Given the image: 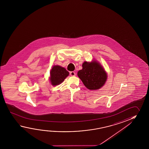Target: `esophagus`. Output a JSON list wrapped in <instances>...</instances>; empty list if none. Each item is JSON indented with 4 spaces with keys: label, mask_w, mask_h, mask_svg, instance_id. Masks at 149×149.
Returning a JSON list of instances; mask_svg holds the SVG:
<instances>
[{
    "label": "esophagus",
    "mask_w": 149,
    "mask_h": 149,
    "mask_svg": "<svg viewBox=\"0 0 149 149\" xmlns=\"http://www.w3.org/2000/svg\"><path fill=\"white\" fill-rule=\"evenodd\" d=\"M70 75L72 76H75L76 75V73L73 72V71H72V72H71L70 73Z\"/></svg>",
    "instance_id": "obj_1"
}]
</instances>
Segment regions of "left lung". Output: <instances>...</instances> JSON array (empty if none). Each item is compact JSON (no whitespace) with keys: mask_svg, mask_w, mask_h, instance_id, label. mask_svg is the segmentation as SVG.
I'll list each match as a JSON object with an SVG mask.
<instances>
[{"mask_svg":"<svg viewBox=\"0 0 149 149\" xmlns=\"http://www.w3.org/2000/svg\"><path fill=\"white\" fill-rule=\"evenodd\" d=\"M83 68L77 73L79 78L89 90H97L104 85L107 74L102 66L96 61L83 63Z\"/></svg>","mask_w":149,"mask_h":149,"instance_id":"obj_1","label":"left lung"}]
</instances>
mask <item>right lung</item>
Returning <instances> with one entry per match:
<instances>
[{
	"label": "right lung",
	"instance_id": "add662e5",
	"mask_svg": "<svg viewBox=\"0 0 149 149\" xmlns=\"http://www.w3.org/2000/svg\"><path fill=\"white\" fill-rule=\"evenodd\" d=\"M50 81L51 85H58L63 81L65 78L69 75V72L66 69L59 65H54L50 71Z\"/></svg>",
	"mask_w": 149,
	"mask_h": 149
}]
</instances>
